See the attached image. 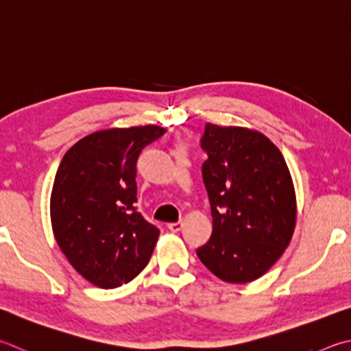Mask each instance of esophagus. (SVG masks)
Instances as JSON below:
<instances>
[{
  "instance_id": "esophagus-1",
  "label": "esophagus",
  "mask_w": 351,
  "mask_h": 351,
  "mask_svg": "<svg viewBox=\"0 0 351 351\" xmlns=\"http://www.w3.org/2000/svg\"><path fill=\"white\" fill-rule=\"evenodd\" d=\"M182 222L181 221H178V222H170V224H167V228L170 232H173V233H178V232H181L182 230Z\"/></svg>"
}]
</instances>
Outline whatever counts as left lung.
Here are the masks:
<instances>
[{
	"mask_svg": "<svg viewBox=\"0 0 351 351\" xmlns=\"http://www.w3.org/2000/svg\"><path fill=\"white\" fill-rule=\"evenodd\" d=\"M201 149L213 232L197 258L222 281H254L281 258L295 230L289 167L269 138L244 127L207 123Z\"/></svg>",
	"mask_w": 351,
	"mask_h": 351,
	"instance_id": "1",
	"label": "left lung"
}]
</instances>
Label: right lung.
I'll use <instances>...</instances> for the list:
<instances>
[{
	"label": "right lung",
	"mask_w": 351,
	"mask_h": 351,
	"mask_svg": "<svg viewBox=\"0 0 351 351\" xmlns=\"http://www.w3.org/2000/svg\"><path fill=\"white\" fill-rule=\"evenodd\" d=\"M164 133L158 125L95 132L70 147L56 170L55 239L73 269L101 289L130 282L154 253L159 228L135 206L136 162Z\"/></svg>",
	"instance_id": "1"
}]
</instances>
